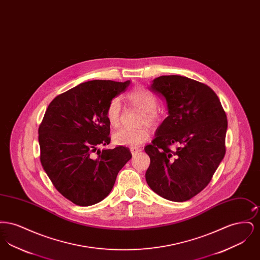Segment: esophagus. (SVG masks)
Segmentation results:
<instances>
[{"instance_id":"1","label":"esophagus","mask_w":260,"mask_h":260,"mask_svg":"<svg viewBox=\"0 0 260 260\" xmlns=\"http://www.w3.org/2000/svg\"><path fill=\"white\" fill-rule=\"evenodd\" d=\"M140 151H141V149L136 148V147L131 148V152H132V154H133V155H137Z\"/></svg>"}]
</instances>
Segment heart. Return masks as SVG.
Listing matches in <instances>:
<instances>
[{"label": "heart", "instance_id": "b5f03b06", "mask_svg": "<svg viewBox=\"0 0 260 260\" xmlns=\"http://www.w3.org/2000/svg\"><path fill=\"white\" fill-rule=\"evenodd\" d=\"M127 100L139 109L143 110L141 116V124L155 126L161 120V113L157 109L158 99L145 87H136L126 94ZM106 118L109 124L117 127L121 123L122 118V102L120 99L115 98L109 102L106 108ZM113 140L118 145L136 147L143 144L150 137V133L145 127L137 129L120 128L113 134Z\"/></svg>", "mask_w": 260, "mask_h": 260}]
</instances>
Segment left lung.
<instances>
[{
  "mask_svg": "<svg viewBox=\"0 0 260 260\" xmlns=\"http://www.w3.org/2000/svg\"><path fill=\"white\" fill-rule=\"evenodd\" d=\"M151 89L165 98L169 116L144 148L145 178L162 198L188 201L208 186L224 158L227 117L216 93L187 77H158Z\"/></svg>",
  "mask_w": 260,
  "mask_h": 260,
  "instance_id": "obj_1",
  "label": "left lung"
}]
</instances>
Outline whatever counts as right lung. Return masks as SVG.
Wrapping results in <instances>:
<instances>
[{
  "label": "right lung",
  "mask_w": 260,
  "mask_h": 260,
  "mask_svg": "<svg viewBox=\"0 0 260 260\" xmlns=\"http://www.w3.org/2000/svg\"><path fill=\"white\" fill-rule=\"evenodd\" d=\"M94 80L57 95L39 125L40 160L55 189L75 205L87 207L106 198L122 168L132 158L129 149L110 143L106 108L129 86Z\"/></svg>",
  "instance_id": "right-lung-1"
}]
</instances>
